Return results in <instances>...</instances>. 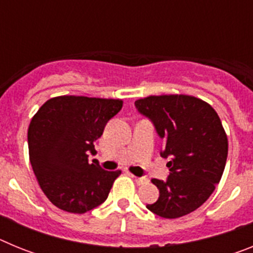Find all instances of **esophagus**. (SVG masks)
<instances>
[{"label": "esophagus", "instance_id": "1", "mask_svg": "<svg viewBox=\"0 0 253 253\" xmlns=\"http://www.w3.org/2000/svg\"><path fill=\"white\" fill-rule=\"evenodd\" d=\"M133 177L138 185H144L148 182V178H146V177H137V176H133Z\"/></svg>", "mask_w": 253, "mask_h": 253}]
</instances>
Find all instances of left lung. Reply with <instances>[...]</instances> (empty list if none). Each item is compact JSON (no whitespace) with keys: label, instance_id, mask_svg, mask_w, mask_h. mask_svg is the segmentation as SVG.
<instances>
[{"label":"left lung","instance_id":"1","mask_svg":"<svg viewBox=\"0 0 253 253\" xmlns=\"http://www.w3.org/2000/svg\"><path fill=\"white\" fill-rule=\"evenodd\" d=\"M165 140L161 151L169 175L153 178L160 198L147 208L162 218L175 219L202 207L222 178L228 139L218 114L208 102L189 95L148 96L135 101Z\"/></svg>","mask_w":253,"mask_h":253}]
</instances>
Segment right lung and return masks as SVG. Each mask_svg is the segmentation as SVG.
Returning <instances> with one entry per match:
<instances>
[{"mask_svg":"<svg viewBox=\"0 0 253 253\" xmlns=\"http://www.w3.org/2000/svg\"><path fill=\"white\" fill-rule=\"evenodd\" d=\"M123 100L58 96L33 116L28 130L29 157L37 180L51 204L84 214L107 199L122 171H105L88 153Z\"/></svg>","mask_w":253,"mask_h":253,"instance_id":"right-lung-1","label":"right lung"}]
</instances>
